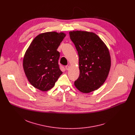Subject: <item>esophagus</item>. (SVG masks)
Returning <instances> with one entry per match:
<instances>
[{
    "instance_id": "obj_1",
    "label": "esophagus",
    "mask_w": 135,
    "mask_h": 135,
    "mask_svg": "<svg viewBox=\"0 0 135 135\" xmlns=\"http://www.w3.org/2000/svg\"><path fill=\"white\" fill-rule=\"evenodd\" d=\"M69 68H70V67H69V66H65V68H66V69L67 70H68L69 69Z\"/></svg>"
}]
</instances>
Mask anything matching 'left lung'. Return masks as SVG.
I'll return each mask as SVG.
<instances>
[{"label": "left lung", "mask_w": 135, "mask_h": 135, "mask_svg": "<svg viewBox=\"0 0 135 135\" xmlns=\"http://www.w3.org/2000/svg\"><path fill=\"white\" fill-rule=\"evenodd\" d=\"M79 56L80 75L74 82L83 93H90L99 88L108 75L111 60L109 50L98 35L92 32H69Z\"/></svg>", "instance_id": "8db88e82"}]
</instances>
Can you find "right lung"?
<instances>
[{"mask_svg": "<svg viewBox=\"0 0 135 135\" xmlns=\"http://www.w3.org/2000/svg\"><path fill=\"white\" fill-rule=\"evenodd\" d=\"M64 32H47L37 36L27 50L23 67L30 83L46 91L52 89L62 72L59 68L57 51L65 37Z\"/></svg>", "mask_w": 135, "mask_h": 135, "instance_id": "obj_1", "label": "right lung"}]
</instances>
